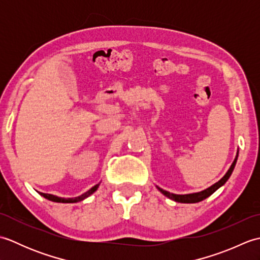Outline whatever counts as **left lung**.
I'll list each match as a JSON object with an SVG mask.
<instances>
[{
	"label": "left lung",
	"instance_id": "1",
	"mask_svg": "<svg viewBox=\"0 0 260 260\" xmlns=\"http://www.w3.org/2000/svg\"><path fill=\"white\" fill-rule=\"evenodd\" d=\"M238 153H239V151L237 152V155L234 159L233 164H231V167L227 171V173H225L218 182H215L214 184H212L211 186H209L208 189H206V190L200 191V192H194V193H187V194H175V193H171L169 191H165V190L161 189V187L156 185L157 190L161 192L162 194H164L165 197H168L169 199H171V200H173L175 202H180V203H197V202H200V201L204 200V199H207L208 197L211 196L212 193H214L215 191L219 189V187H221L225 183V182L228 181V179L230 178V175H231V173H233V171L236 167L237 158H238Z\"/></svg>",
	"mask_w": 260,
	"mask_h": 260
}]
</instances>
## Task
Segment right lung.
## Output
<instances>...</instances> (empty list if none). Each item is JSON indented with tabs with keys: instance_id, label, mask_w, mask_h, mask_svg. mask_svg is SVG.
<instances>
[{
	"instance_id": "1",
	"label": "right lung",
	"mask_w": 260,
	"mask_h": 260,
	"mask_svg": "<svg viewBox=\"0 0 260 260\" xmlns=\"http://www.w3.org/2000/svg\"><path fill=\"white\" fill-rule=\"evenodd\" d=\"M99 184H101V183L93 185V186L91 187V189H89L87 192H85L84 194H81V196H79V197H76V198H60V197H57V196L49 194V193H42V192H39V194L42 196L43 198L48 199V200L53 201V202H60V203H75V202H79V201L85 200L86 198L91 196L92 193L98 189Z\"/></svg>"
}]
</instances>
